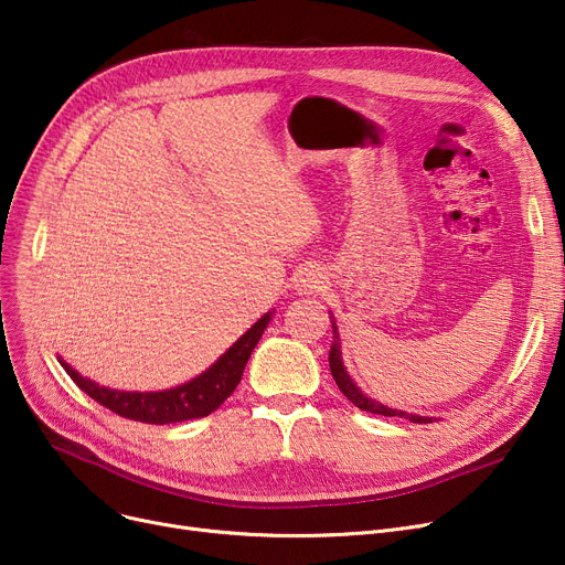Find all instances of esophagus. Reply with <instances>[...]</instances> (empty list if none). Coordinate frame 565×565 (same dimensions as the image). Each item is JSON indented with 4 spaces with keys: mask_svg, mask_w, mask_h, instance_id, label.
Wrapping results in <instances>:
<instances>
[{
    "mask_svg": "<svg viewBox=\"0 0 565 565\" xmlns=\"http://www.w3.org/2000/svg\"><path fill=\"white\" fill-rule=\"evenodd\" d=\"M324 281H328V277L322 275L320 267L309 265V267H302L298 277H295V290L300 295H313L324 288Z\"/></svg>",
    "mask_w": 565,
    "mask_h": 565,
    "instance_id": "esophagus-1",
    "label": "esophagus"
}]
</instances>
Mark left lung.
I'll list each match as a JSON object with an SVG mask.
<instances>
[{
	"label": "left lung",
	"instance_id": "obj_1",
	"mask_svg": "<svg viewBox=\"0 0 565 565\" xmlns=\"http://www.w3.org/2000/svg\"><path fill=\"white\" fill-rule=\"evenodd\" d=\"M332 332H334V343H332V350H330V371H332V377H334V382H337V387L341 390V394H343L352 405H358L360 409L371 412V414H382V417H403V419H409L412 424H430V422H433L430 417H419V414H407V412H401V409H392V407H387V405H382V403L369 398V396L358 387V384H354V380L348 375V371H345V366H343L337 322H332Z\"/></svg>",
	"mask_w": 565,
	"mask_h": 565
}]
</instances>
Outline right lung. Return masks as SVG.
Listing matches in <instances>:
<instances>
[{"mask_svg": "<svg viewBox=\"0 0 565 565\" xmlns=\"http://www.w3.org/2000/svg\"><path fill=\"white\" fill-rule=\"evenodd\" d=\"M273 320V311L258 318L252 328L237 339L222 358L194 380L181 384V387L164 392H118L109 387H100L94 380L82 377L73 366L64 360L62 366L73 377L77 387L92 396L103 407L116 412L118 417H126L141 424H175L188 419H201L215 412L237 387L243 371L252 358L258 339L263 337L267 322Z\"/></svg>", "mask_w": 565, "mask_h": 565, "instance_id": "add662e5", "label": "right lung"}]
</instances>
